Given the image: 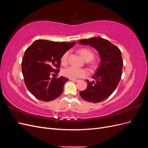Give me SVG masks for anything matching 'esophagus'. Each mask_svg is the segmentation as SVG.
Masks as SVG:
<instances>
[{
  "label": "esophagus",
  "instance_id": "obj_1",
  "mask_svg": "<svg viewBox=\"0 0 148 148\" xmlns=\"http://www.w3.org/2000/svg\"><path fill=\"white\" fill-rule=\"evenodd\" d=\"M70 80H71V81L74 82H78L79 81L78 79H70Z\"/></svg>",
  "mask_w": 148,
  "mask_h": 148
}]
</instances>
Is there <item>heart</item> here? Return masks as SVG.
Here are the masks:
<instances>
[{
	"mask_svg": "<svg viewBox=\"0 0 148 148\" xmlns=\"http://www.w3.org/2000/svg\"><path fill=\"white\" fill-rule=\"evenodd\" d=\"M79 53L83 59L89 62L93 59L95 54L94 53L88 49L83 48L79 50ZM69 54V52H65L63 55L62 56L60 61L61 63L63 65H65L68 62V57ZM62 74L65 77L69 78L70 79H77L79 78H83L88 75V71L83 69L76 68L75 66H69L64 69L62 70Z\"/></svg>",
	"mask_w": 148,
	"mask_h": 148,
	"instance_id": "1",
	"label": "heart"
}]
</instances>
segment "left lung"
Masks as SVG:
<instances>
[{
  "mask_svg": "<svg viewBox=\"0 0 148 148\" xmlns=\"http://www.w3.org/2000/svg\"><path fill=\"white\" fill-rule=\"evenodd\" d=\"M82 45H89L98 52L101 64L92 82L86 80L88 87L79 95L85 101L97 103L107 99L117 88L122 74L123 60L120 49L108 40L101 37L79 40Z\"/></svg>",
  "mask_w": 148,
  "mask_h": 148,
  "instance_id": "1",
  "label": "left lung"
}]
</instances>
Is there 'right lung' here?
I'll use <instances>...</instances> for the list:
<instances>
[{
    "label": "right lung",
    "mask_w": 148,
    "mask_h": 148,
    "mask_svg": "<svg viewBox=\"0 0 148 148\" xmlns=\"http://www.w3.org/2000/svg\"><path fill=\"white\" fill-rule=\"evenodd\" d=\"M75 42H53L38 39L26 49L21 62L24 82L28 91L37 99L51 101L60 96L65 77L50 78L59 72L62 56L74 46Z\"/></svg>",
    "instance_id": "right-lung-1"
}]
</instances>
